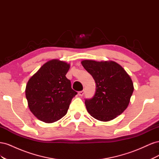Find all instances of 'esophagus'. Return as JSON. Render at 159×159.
<instances>
[{
    "label": "esophagus",
    "mask_w": 159,
    "mask_h": 159,
    "mask_svg": "<svg viewBox=\"0 0 159 159\" xmlns=\"http://www.w3.org/2000/svg\"><path fill=\"white\" fill-rule=\"evenodd\" d=\"M84 93H85L84 91H79V92H78V95L80 96H83L84 95Z\"/></svg>",
    "instance_id": "obj_1"
}]
</instances>
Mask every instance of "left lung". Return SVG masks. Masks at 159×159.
Returning <instances> with one entry per match:
<instances>
[{"label": "left lung", "instance_id": "1", "mask_svg": "<svg viewBox=\"0 0 159 159\" xmlns=\"http://www.w3.org/2000/svg\"><path fill=\"white\" fill-rule=\"evenodd\" d=\"M81 64L92 75L96 85L93 98L85 99L88 113L102 121L116 118L127 109L133 92L130 76L113 61L84 60Z\"/></svg>", "mask_w": 159, "mask_h": 159}]
</instances>
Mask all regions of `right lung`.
Masks as SVG:
<instances>
[{
    "label": "right lung",
    "instance_id": "obj_1",
    "mask_svg": "<svg viewBox=\"0 0 159 159\" xmlns=\"http://www.w3.org/2000/svg\"><path fill=\"white\" fill-rule=\"evenodd\" d=\"M70 64L52 60L43 65L28 80L26 98L31 112L40 121H58L68 112L77 92L66 77Z\"/></svg>",
    "mask_w": 159,
    "mask_h": 159
}]
</instances>
